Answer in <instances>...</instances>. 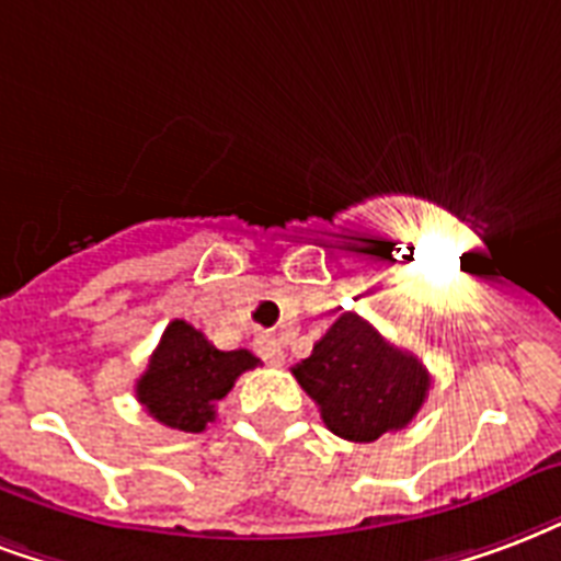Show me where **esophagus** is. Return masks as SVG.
<instances>
[{
	"label": "esophagus",
	"mask_w": 561,
	"mask_h": 561,
	"mask_svg": "<svg viewBox=\"0 0 561 561\" xmlns=\"http://www.w3.org/2000/svg\"><path fill=\"white\" fill-rule=\"evenodd\" d=\"M255 351H259L261 359L270 365H279L282 356H285V351H282V342L276 339V335H270V333H261L259 339H255Z\"/></svg>",
	"instance_id": "obj_1"
}]
</instances>
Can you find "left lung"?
I'll list each match as a JSON object with an SVG mask.
<instances>
[{
    "instance_id": "8db88e82",
    "label": "left lung",
    "mask_w": 561,
    "mask_h": 561,
    "mask_svg": "<svg viewBox=\"0 0 561 561\" xmlns=\"http://www.w3.org/2000/svg\"><path fill=\"white\" fill-rule=\"evenodd\" d=\"M327 428L351 443H375L408 428L428 396V368L389 344L356 312H342L312 356L291 368Z\"/></svg>"
}]
</instances>
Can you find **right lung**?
I'll return each instance as SVG.
<instances>
[{
  "mask_svg": "<svg viewBox=\"0 0 561 561\" xmlns=\"http://www.w3.org/2000/svg\"><path fill=\"white\" fill-rule=\"evenodd\" d=\"M259 356L249 351H219L193 323L172 321L136 380V398L165 428L202 434L217 419V401L231 392Z\"/></svg>",
  "mask_w": 561,
  "mask_h": 561,
  "instance_id": "add662e5",
  "label": "right lung"
}]
</instances>
